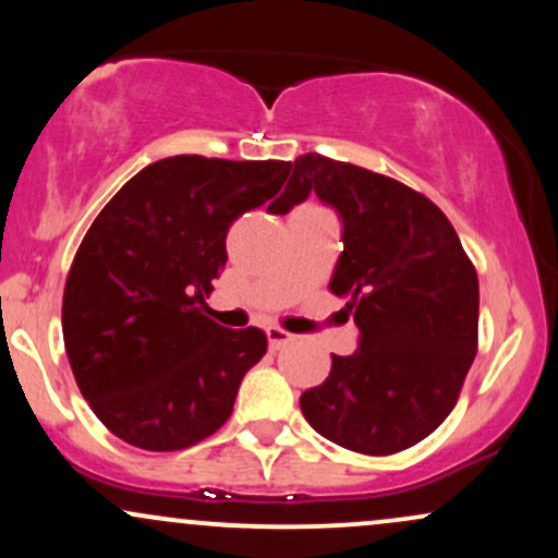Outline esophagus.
<instances>
[{
	"label": "esophagus",
	"instance_id": "esophagus-1",
	"mask_svg": "<svg viewBox=\"0 0 558 558\" xmlns=\"http://www.w3.org/2000/svg\"><path fill=\"white\" fill-rule=\"evenodd\" d=\"M293 336L291 332H286L283 328H267V343H270V349H283L286 343H291Z\"/></svg>",
	"mask_w": 558,
	"mask_h": 558
}]
</instances>
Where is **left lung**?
Returning a JSON list of instances; mask_svg holds the SVG:
<instances>
[{"instance_id": "8db88e82", "label": "left lung", "mask_w": 558, "mask_h": 558, "mask_svg": "<svg viewBox=\"0 0 558 558\" xmlns=\"http://www.w3.org/2000/svg\"><path fill=\"white\" fill-rule=\"evenodd\" d=\"M293 178L341 217L330 291L360 328V349L332 354L328 380L301 393V412L349 451H403L448 417L477 354L475 267L448 217L393 178L319 155L299 157ZM291 207L283 196L270 213Z\"/></svg>"}]
</instances>
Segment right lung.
Instances as JSON below:
<instances>
[{"instance_id":"right-lung-1","label":"right lung","mask_w":558,"mask_h":558,"mask_svg":"<svg viewBox=\"0 0 558 558\" xmlns=\"http://www.w3.org/2000/svg\"><path fill=\"white\" fill-rule=\"evenodd\" d=\"M288 175L280 159L178 155L133 175L96 215L68 272L62 336L83 399L120 440L181 451L226 425L267 336L213 323L204 299L233 220L283 187L293 204L310 196Z\"/></svg>"}]
</instances>
